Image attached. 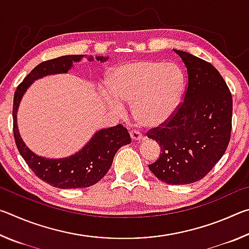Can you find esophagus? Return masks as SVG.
Masks as SVG:
<instances>
[{
	"label": "esophagus",
	"mask_w": 249,
	"mask_h": 249,
	"mask_svg": "<svg viewBox=\"0 0 249 249\" xmlns=\"http://www.w3.org/2000/svg\"><path fill=\"white\" fill-rule=\"evenodd\" d=\"M130 137H132L133 141H141L144 138V136H142V134L140 132V130H136V129L130 130Z\"/></svg>",
	"instance_id": "34e87169"
}]
</instances>
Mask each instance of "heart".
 Returning <instances> with one entry per match:
<instances>
[{
  "label": "heart",
  "instance_id": "obj_1",
  "mask_svg": "<svg viewBox=\"0 0 249 249\" xmlns=\"http://www.w3.org/2000/svg\"><path fill=\"white\" fill-rule=\"evenodd\" d=\"M117 99L133 104V113L142 125L157 126L166 122L178 107L183 77L174 64L142 60L119 67L109 77ZM117 111L122 105L112 100Z\"/></svg>",
  "mask_w": 249,
  "mask_h": 249
}]
</instances>
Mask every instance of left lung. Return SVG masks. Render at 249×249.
<instances>
[{
	"label": "left lung",
	"instance_id": "8db88e82",
	"mask_svg": "<svg viewBox=\"0 0 249 249\" xmlns=\"http://www.w3.org/2000/svg\"><path fill=\"white\" fill-rule=\"evenodd\" d=\"M174 52L185 65L188 83L174 114L147 132L161 148L148 168L163 182L189 184L204 178L224 155L231 140L233 99L214 66L189 53Z\"/></svg>",
	"mask_w": 249,
	"mask_h": 249
}]
</instances>
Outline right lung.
Returning <instances> with one entry per match:
<instances>
[{
	"label": "right lung",
	"instance_id": "right-lung-1",
	"mask_svg": "<svg viewBox=\"0 0 249 249\" xmlns=\"http://www.w3.org/2000/svg\"><path fill=\"white\" fill-rule=\"evenodd\" d=\"M83 54H70L44 61L29 72L14 93L13 102V133L15 144L19 154L32 171L46 183L59 189L88 188L107 175L112 166L113 158L122 146L130 144V136L126 127L119 124L111 128H104L94 134L91 141L70 157L47 159L39 157L25 146L19 136L16 113L22 96L35 80L47 74L66 73L72 67L73 61H80ZM101 62L107 57L96 58ZM92 60V58H90Z\"/></svg>",
	"mask_w": 249,
	"mask_h": 249
}]
</instances>
